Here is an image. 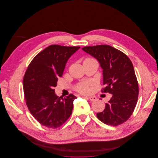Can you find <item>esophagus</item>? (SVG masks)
I'll list each match as a JSON object with an SVG mask.
<instances>
[{
  "mask_svg": "<svg viewBox=\"0 0 158 158\" xmlns=\"http://www.w3.org/2000/svg\"><path fill=\"white\" fill-rule=\"evenodd\" d=\"M87 98L90 100V101H92V102L96 101L97 100V98L95 96H88Z\"/></svg>",
  "mask_w": 158,
  "mask_h": 158,
  "instance_id": "esophagus-1",
  "label": "esophagus"
}]
</instances>
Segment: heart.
I'll return each instance as SVG.
<instances>
[{
    "label": "heart",
    "instance_id": "heart-1",
    "mask_svg": "<svg viewBox=\"0 0 158 158\" xmlns=\"http://www.w3.org/2000/svg\"><path fill=\"white\" fill-rule=\"evenodd\" d=\"M94 60V59L92 58H86L85 60ZM90 85H91V83L88 82H82L80 83L78 85H76V89L78 92L82 93V94H88L89 92L90 91Z\"/></svg>",
    "mask_w": 158,
    "mask_h": 158
}]
</instances>
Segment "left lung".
<instances>
[{"label":"left lung","mask_w":158,"mask_h":158,"mask_svg":"<svg viewBox=\"0 0 158 158\" xmlns=\"http://www.w3.org/2000/svg\"><path fill=\"white\" fill-rule=\"evenodd\" d=\"M82 50L95 57L103 69L105 87L102 92L112 94L103 111L97 113V117L108 125H121L132 115L139 94L131 60L122 51L107 45L84 47Z\"/></svg>","instance_id":"1"}]
</instances>
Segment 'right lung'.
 <instances>
[{"label":"right lung","instance_id":"add662e5","mask_svg":"<svg viewBox=\"0 0 158 158\" xmlns=\"http://www.w3.org/2000/svg\"><path fill=\"white\" fill-rule=\"evenodd\" d=\"M80 47L51 45L31 61L23 76V93L27 107L37 122L47 128L60 127L68 120L76 98H63L53 89L63 74L66 62Z\"/></svg>","mask_w":158,"mask_h":158}]
</instances>
